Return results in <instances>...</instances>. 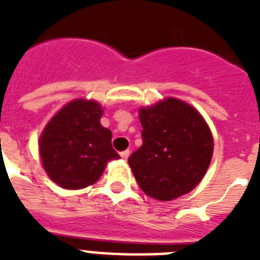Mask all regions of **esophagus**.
<instances>
[{"label": "esophagus", "mask_w": 260, "mask_h": 260, "mask_svg": "<svg viewBox=\"0 0 260 260\" xmlns=\"http://www.w3.org/2000/svg\"><path fill=\"white\" fill-rule=\"evenodd\" d=\"M120 155H121V158L124 159V160H126V159H128V156H129V155H131V151L129 150L122 151V152Z\"/></svg>", "instance_id": "1"}]
</instances>
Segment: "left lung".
Returning a JSON list of instances; mask_svg holds the SVG:
<instances>
[{
  "mask_svg": "<svg viewBox=\"0 0 260 260\" xmlns=\"http://www.w3.org/2000/svg\"><path fill=\"white\" fill-rule=\"evenodd\" d=\"M143 146L128 158L140 189L159 201L189 193L213 155V136L201 114L177 98L140 108Z\"/></svg>",
  "mask_w": 260,
  "mask_h": 260,
  "instance_id": "1",
  "label": "left lung"
}]
</instances>
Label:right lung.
<instances>
[{
    "label": "right lung",
    "instance_id": "1",
    "mask_svg": "<svg viewBox=\"0 0 260 260\" xmlns=\"http://www.w3.org/2000/svg\"><path fill=\"white\" fill-rule=\"evenodd\" d=\"M97 101L74 100L43 129L39 151L48 177L63 189H83L100 179L106 163L120 155L112 147V132L100 122Z\"/></svg>",
    "mask_w": 260,
    "mask_h": 260
}]
</instances>
